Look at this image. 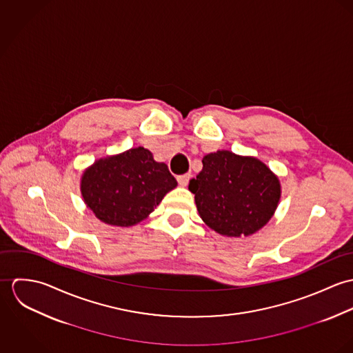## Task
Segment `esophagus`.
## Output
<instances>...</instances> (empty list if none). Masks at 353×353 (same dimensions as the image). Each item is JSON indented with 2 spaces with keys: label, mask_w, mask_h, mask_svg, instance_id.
<instances>
[{
  "label": "esophagus",
  "mask_w": 353,
  "mask_h": 353,
  "mask_svg": "<svg viewBox=\"0 0 353 353\" xmlns=\"http://www.w3.org/2000/svg\"><path fill=\"white\" fill-rule=\"evenodd\" d=\"M190 174H183V175H179L176 179H178V183L182 186V188H185V186H188V183H189V181H190Z\"/></svg>",
  "instance_id": "obj_1"
}]
</instances>
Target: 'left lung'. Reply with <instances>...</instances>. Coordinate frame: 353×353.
I'll return each instance as SVG.
<instances>
[{"label": "left lung", "instance_id": "left-lung-1", "mask_svg": "<svg viewBox=\"0 0 353 353\" xmlns=\"http://www.w3.org/2000/svg\"><path fill=\"white\" fill-rule=\"evenodd\" d=\"M202 221L223 236H249L273 217L281 199L279 176L259 159L208 153L189 183Z\"/></svg>", "mask_w": 353, "mask_h": 353}]
</instances>
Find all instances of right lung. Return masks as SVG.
<instances>
[{
	"instance_id": "1",
	"label": "right lung",
	"mask_w": 353,
	"mask_h": 353,
	"mask_svg": "<svg viewBox=\"0 0 353 353\" xmlns=\"http://www.w3.org/2000/svg\"><path fill=\"white\" fill-rule=\"evenodd\" d=\"M176 186L167 164L156 161L143 147L98 159L80 181L85 205L101 221L117 227L147 219Z\"/></svg>"
}]
</instances>
